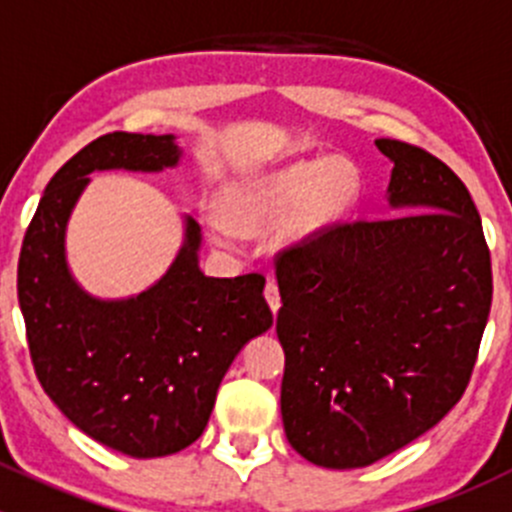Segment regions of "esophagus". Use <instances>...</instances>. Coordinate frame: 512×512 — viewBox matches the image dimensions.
<instances>
[{
	"label": "esophagus",
	"instance_id": "1",
	"mask_svg": "<svg viewBox=\"0 0 512 512\" xmlns=\"http://www.w3.org/2000/svg\"><path fill=\"white\" fill-rule=\"evenodd\" d=\"M265 299H267V304H270V309L272 312L277 314V309H280V289H277V282L275 280H267V285H265Z\"/></svg>",
	"mask_w": 512,
	"mask_h": 512
}]
</instances>
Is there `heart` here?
<instances>
[{
  "label": "heart",
  "instance_id": "obj_1",
  "mask_svg": "<svg viewBox=\"0 0 512 512\" xmlns=\"http://www.w3.org/2000/svg\"><path fill=\"white\" fill-rule=\"evenodd\" d=\"M364 180L347 158L297 160L287 168L242 183L225 195V215L205 218L218 245L235 240V228L262 235L282 227L287 242L312 240L359 208ZM233 224L230 226L229 223Z\"/></svg>",
  "mask_w": 512,
  "mask_h": 512
}]
</instances>
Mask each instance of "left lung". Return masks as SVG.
Wrapping results in <instances>:
<instances>
[{"mask_svg": "<svg viewBox=\"0 0 512 512\" xmlns=\"http://www.w3.org/2000/svg\"><path fill=\"white\" fill-rule=\"evenodd\" d=\"M376 148L401 215L339 223L275 257L287 441L334 471L381 461L461 401L493 299L463 180L411 143Z\"/></svg>", "mask_w": 512, "mask_h": 512, "instance_id": "8db88e82", "label": "left lung"}]
</instances>
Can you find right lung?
<instances>
[{
  "label": "right lung",
  "mask_w": 512,
  "mask_h": 512,
  "mask_svg": "<svg viewBox=\"0 0 512 512\" xmlns=\"http://www.w3.org/2000/svg\"><path fill=\"white\" fill-rule=\"evenodd\" d=\"M173 136L106 133L46 185L22 242L19 307L36 379L76 428L133 458L178 453L208 426L237 352L272 327L265 277H205L200 225L163 277L138 297L96 299L66 265V223L94 170L173 168Z\"/></svg>",
  "instance_id": "add662e5"
}]
</instances>
